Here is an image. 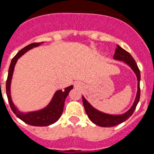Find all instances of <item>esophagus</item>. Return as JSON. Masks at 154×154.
I'll return each instance as SVG.
<instances>
[{
    "instance_id": "obj_1",
    "label": "esophagus",
    "mask_w": 154,
    "mask_h": 154,
    "mask_svg": "<svg viewBox=\"0 0 154 154\" xmlns=\"http://www.w3.org/2000/svg\"><path fill=\"white\" fill-rule=\"evenodd\" d=\"M75 85H76V86H79V83H77V82H76Z\"/></svg>"
}]
</instances>
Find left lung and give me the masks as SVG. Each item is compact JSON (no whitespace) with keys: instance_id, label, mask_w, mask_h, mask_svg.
Masks as SVG:
<instances>
[{"instance_id":"left-lung-1","label":"left lung","mask_w":154,"mask_h":154,"mask_svg":"<svg viewBox=\"0 0 154 154\" xmlns=\"http://www.w3.org/2000/svg\"><path fill=\"white\" fill-rule=\"evenodd\" d=\"M113 58L114 60L121 61V62H124L128 66H130L132 70L133 71V72L135 73L137 79V92L132 106L124 113L118 114V115L106 113V112L99 111L97 109L94 108L92 105L87 101L86 99L82 96L84 108H85V112H86L89 119L93 123L99 126H102V127H111V126H116V125L120 124L123 122L126 121V119H129L134 112V110H135L136 107L139 103V100H140V72L139 70L138 66H137V63L132 57V55L117 45Z\"/></svg>"}]
</instances>
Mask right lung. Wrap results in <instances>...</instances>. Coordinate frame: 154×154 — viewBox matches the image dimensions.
Instances as JSON below:
<instances>
[{"mask_svg":"<svg viewBox=\"0 0 154 154\" xmlns=\"http://www.w3.org/2000/svg\"><path fill=\"white\" fill-rule=\"evenodd\" d=\"M43 42H38V43H32L26 47H24L21 50L18 51L17 55L12 58L9 70H8V79L6 82V92L7 96H8V102L10 104V106L11 108L14 113L17 116V117L24 121L27 124H29L31 126H47L49 125L55 123V122L58 120L62 116L63 112L64 105L66 97L69 95V92L73 89V85H70L69 87L65 88L64 90L59 89L55 92L52 99L49 103L44 108L41 109L36 111H32V112H21L17 108L15 105L14 104L11 99V84L12 76H13L14 70V67L17 63L19 58H21L23 55H24L27 51L32 49L34 48L38 47Z\"/></svg>","mask_w":154,"mask_h":154,"instance_id":"1","label":"right lung"}]
</instances>
